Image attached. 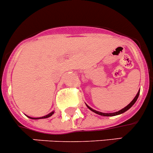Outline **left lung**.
<instances>
[{"label": "left lung", "mask_w": 153, "mask_h": 153, "mask_svg": "<svg viewBox=\"0 0 153 153\" xmlns=\"http://www.w3.org/2000/svg\"><path fill=\"white\" fill-rule=\"evenodd\" d=\"M139 94H140V90H139V91L137 92V95H136L135 97L134 98V99H133V100L131 101V102H130V103L128 104V105H127L126 107H125V108H123V109L120 110V111H117V112H114V113H109V114H108V113L99 112V111H95V110H93V108H90V107H89L87 105H87V108H88L90 110V111H93V112L96 113V114H99V115H101V116H104V117H113V116H116V115H119V114H123V113L126 112V111H128V110L129 109V108H131V107H132V105H134V104L135 103L136 101H137V98H138V96H139Z\"/></svg>", "instance_id": "1"}]
</instances>
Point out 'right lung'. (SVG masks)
Masks as SVG:
<instances>
[{
	"label": "right lung",
	"mask_w": 153,
	"mask_h": 153,
	"mask_svg": "<svg viewBox=\"0 0 153 153\" xmlns=\"http://www.w3.org/2000/svg\"><path fill=\"white\" fill-rule=\"evenodd\" d=\"M54 111H52V112H51L50 113V114H48V115H45V116H44V117H38V118H33V117H28L27 116V117H29V118H30V119H33V120H38V119H45V118H48V117H51V116H52L53 114H54Z\"/></svg>",
	"instance_id": "add662e5"
}]
</instances>
